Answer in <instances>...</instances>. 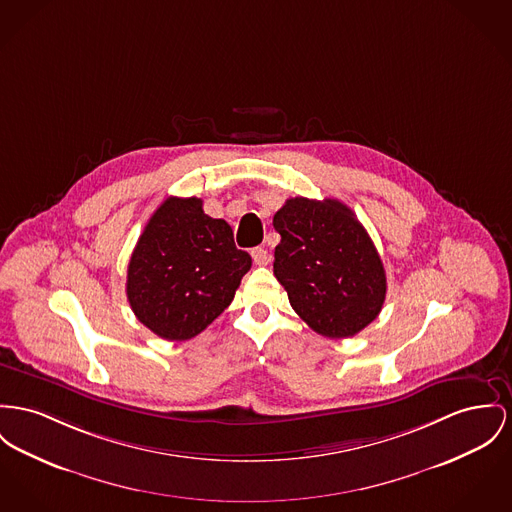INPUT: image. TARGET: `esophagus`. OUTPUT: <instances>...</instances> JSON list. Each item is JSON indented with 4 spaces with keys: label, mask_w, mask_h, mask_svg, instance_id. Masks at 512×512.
<instances>
[{
    "label": "esophagus",
    "mask_w": 512,
    "mask_h": 512,
    "mask_svg": "<svg viewBox=\"0 0 512 512\" xmlns=\"http://www.w3.org/2000/svg\"><path fill=\"white\" fill-rule=\"evenodd\" d=\"M252 260H254V264L256 266H266L268 262H270V256H268V250L266 248H262V246H256V248H252Z\"/></svg>",
    "instance_id": "obj_1"
}]
</instances>
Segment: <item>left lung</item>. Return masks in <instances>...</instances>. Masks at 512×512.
<instances>
[{
  "instance_id": "8db88e82",
  "label": "left lung",
  "mask_w": 512,
  "mask_h": 512,
  "mask_svg": "<svg viewBox=\"0 0 512 512\" xmlns=\"http://www.w3.org/2000/svg\"><path fill=\"white\" fill-rule=\"evenodd\" d=\"M273 227L281 235L273 273L316 334L351 338L375 320L386 299V273L347 205L291 198L273 215Z\"/></svg>"
}]
</instances>
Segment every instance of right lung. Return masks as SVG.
Listing matches in <instances>:
<instances>
[{
  "mask_svg": "<svg viewBox=\"0 0 512 512\" xmlns=\"http://www.w3.org/2000/svg\"><path fill=\"white\" fill-rule=\"evenodd\" d=\"M200 198H167L147 221L128 264L137 320L169 341L198 336L231 305L252 258Z\"/></svg>",
  "mask_w": 512,
  "mask_h": 512,
  "instance_id": "add662e5",
  "label": "right lung"
}]
</instances>
